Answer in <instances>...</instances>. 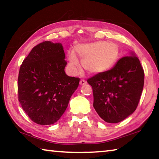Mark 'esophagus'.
I'll use <instances>...</instances> for the list:
<instances>
[{"mask_svg": "<svg viewBox=\"0 0 159 159\" xmlns=\"http://www.w3.org/2000/svg\"><path fill=\"white\" fill-rule=\"evenodd\" d=\"M86 83H87V82H86L85 80H83V79H81L80 80V85H84L86 84Z\"/></svg>", "mask_w": 159, "mask_h": 159, "instance_id": "34e87169", "label": "esophagus"}]
</instances>
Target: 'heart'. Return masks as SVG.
<instances>
[{
  "mask_svg": "<svg viewBox=\"0 0 159 159\" xmlns=\"http://www.w3.org/2000/svg\"><path fill=\"white\" fill-rule=\"evenodd\" d=\"M119 55V48L113 42L94 41L79 43L74 47V51L68 54V66L72 74L80 71V60L83 69L90 74L104 73L114 66Z\"/></svg>",
  "mask_w": 159,
  "mask_h": 159,
  "instance_id": "b5f03b06",
  "label": "heart"
}]
</instances>
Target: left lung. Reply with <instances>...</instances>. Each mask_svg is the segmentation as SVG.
<instances>
[{
	"label": "left lung",
	"instance_id": "obj_1",
	"mask_svg": "<svg viewBox=\"0 0 159 159\" xmlns=\"http://www.w3.org/2000/svg\"><path fill=\"white\" fill-rule=\"evenodd\" d=\"M111 69L88 79L93 92V107L104 121L120 122L135 111L143 90L144 73L131 51Z\"/></svg>",
	"mask_w": 159,
	"mask_h": 159
}]
</instances>
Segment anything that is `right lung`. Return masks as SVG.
Masks as SVG:
<instances>
[{
	"mask_svg": "<svg viewBox=\"0 0 159 159\" xmlns=\"http://www.w3.org/2000/svg\"><path fill=\"white\" fill-rule=\"evenodd\" d=\"M61 43L45 41L24 60L18 76L19 102L34 123L54 124L68 107L80 79L69 76Z\"/></svg>",
	"mask_w": 159,
	"mask_h": 159,
	"instance_id": "right-lung-1",
	"label": "right lung"
}]
</instances>
